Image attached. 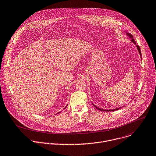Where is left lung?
I'll return each instance as SVG.
<instances>
[{"label": "left lung", "mask_w": 156, "mask_h": 156, "mask_svg": "<svg viewBox=\"0 0 156 156\" xmlns=\"http://www.w3.org/2000/svg\"><path fill=\"white\" fill-rule=\"evenodd\" d=\"M127 35L132 38V41L133 42V43H134L135 44H136V42H135V40L133 38V36L131 35V34H130L129 33H127ZM136 48H137V49H138V51H139V53H140V56H141V50H140V47H139V46L138 45H136ZM93 105L97 109V110H100V111H102V112H113V111H116V110H119L120 108H116V109H113V110H103V109H101V108H98V107H96V106H95L94 104H93Z\"/></svg>", "instance_id": "obj_1"}]
</instances>
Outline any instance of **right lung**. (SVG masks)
Returning <instances> with one entry per match:
<instances>
[{"instance_id":"right-lung-1","label":"right lung","mask_w":156,"mask_h":156,"mask_svg":"<svg viewBox=\"0 0 156 156\" xmlns=\"http://www.w3.org/2000/svg\"><path fill=\"white\" fill-rule=\"evenodd\" d=\"M59 113H60V112H59Z\"/></svg>"}]
</instances>
